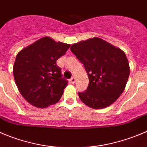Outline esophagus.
<instances>
[{"mask_svg":"<svg viewBox=\"0 0 147 147\" xmlns=\"http://www.w3.org/2000/svg\"><path fill=\"white\" fill-rule=\"evenodd\" d=\"M75 81H76V79H75L74 77H72L71 79H70V82H71V84H74Z\"/></svg>","mask_w":147,"mask_h":147,"instance_id":"1","label":"esophagus"}]
</instances>
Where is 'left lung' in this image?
I'll use <instances>...</instances> for the list:
<instances>
[{
	"instance_id": "obj_1",
	"label": "left lung",
	"mask_w": 147,
	"mask_h": 147,
	"mask_svg": "<svg viewBox=\"0 0 147 147\" xmlns=\"http://www.w3.org/2000/svg\"><path fill=\"white\" fill-rule=\"evenodd\" d=\"M70 50L83 63L89 86L79 92L80 100L94 109H102L116 101L130 74L128 59L120 48L98 37L74 44Z\"/></svg>"
}]
</instances>
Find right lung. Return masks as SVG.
I'll return each instance as SVG.
<instances>
[{"instance_id":"1","label":"right lung","mask_w":147,"mask_h":147,"mask_svg":"<svg viewBox=\"0 0 147 147\" xmlns=\"http://www.w3.org/2000/svg\"><path fill=\"white\" fill-rule=\"evenodd\" d=\"M70 46L45 37L17 54L13 68L14 80L29 104L44 108L61 98L68 82L62 77L56 61Z\"/></svg>"}]
</instances>
